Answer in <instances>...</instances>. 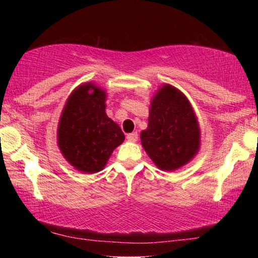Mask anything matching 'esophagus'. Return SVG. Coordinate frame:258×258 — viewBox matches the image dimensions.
Listing matches in <instances>:
<instances>
[{
  "label": "esophagus",
  "instance_id": "obj_1",
  "mask_svg": "<svg viewBox=\"0 0 258 258\" xmlns=\"http://www.w3.org/2000/svg\"><path fill=\"white\" fill-rule=\"evenodd\" d=\"M127 140L130 142H137L138 141V133L137 132H133V133H130L127 134Z\"/></svg>",
  "mask_w": 258,
  "mask_h": 258
}]
</instances>
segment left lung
<instances>
[{
    "instance_id": "1",
    "label": "left lung",
    "mask_w": 258,
    "mask_h": 258,
    "mask_svg": "<svg viewBox=\"0 0 258 258\" xmlns=\"http://www.w3.org/2000/svg\"><path fill=\"white\" fill-rule=\"evenodd\" d=\"M141 143L161 171H175L197 155L200 128L189 100L175 87L165 84L150 104L147 130Z\"/></svg>"
}]
</instances>
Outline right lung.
<instances>
[{"mask_svg":"<svg viewBox=\"0 0 258 258\" xmlns=\"http://www.w3.org/2000/svg\"><path fill=\"white\" fill-rule=\"evenodd\" d=\"M125 135L106 113V92L94 83L69 95L58 125V146L69 164L82 173L102 171Z\"/></svg>","mask_w":258,"mask_h":258,"instance_id":"obj_1","label":"right lung"}]
</instances>
